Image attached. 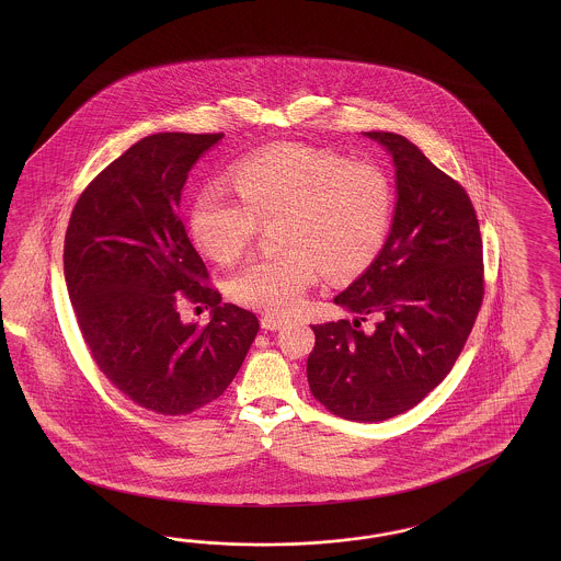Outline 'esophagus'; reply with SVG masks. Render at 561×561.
<instances>
[{
	"label": "esophagus",
	"instance_id": "obj_1",
	"mask_svg": "<svg viewBox=\"0 0 561 561\" xmlns=\"http://www.w3.org/2000/svg\"><path fill=\"white\" fill-rule=\"evenodd\" d=\"M284 324H286V321H282V319H277V317H263V319H261V327H263L265 331H279Z\"/></svg>",
	"mask_w": 561,
	"mask_h": 561
}]
</instances>
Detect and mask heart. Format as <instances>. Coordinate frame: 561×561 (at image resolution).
<instances>
[{
  "label": "heart",
  "mask_w": 561,
  "mask_h": 561,
  "mask_svg": "<svg viewBox=\"0 0 561 561\" xmlns=\"http://www.w3.org/2000/svg\"><path fill=\"white\" fill-rule=\"evenodd\" d=\"M237 195L205 187L191 209V234L207 255L232 263L263 221L282 220V253L247 263L230 282L240 305L275 317L296 312L319 270L347 277L380 255L394 211L391 179L368 160L305 144H279L238 164Z\"/></svg>",
  "instance_id": "1"
}]
</instances>
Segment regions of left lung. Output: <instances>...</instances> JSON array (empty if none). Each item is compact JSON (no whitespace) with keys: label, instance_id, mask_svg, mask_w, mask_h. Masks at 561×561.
Returning <instances> with one entry per match:
<instances>
[{"label":"left lung","instance_id":"left-lung-1","mask_svg":"<svg viewBox=\"0 0 561 561\" xmlns=\"http://www.w3.org/2000/svg\"><path fill=\"white\" fill-rule=\"evenodd\" d=\"M397 207L380 255L335 302L354 323L312 324L310 392L352 422H385L415 408L453 370L483 302V242L476 207L459 183L417 146L389 131ZM368 316L374 328L359 330Z\"/></svg>","mask_w":561,"mask_h":561}]
</instances>
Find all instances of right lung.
I'll return each mask as SVG.
<instances>
[{
    "label": "right lung",
    "mask_w": 561,
    "mask_h": 561,
    "mask_svg": "<svg viewBox=\"0 0 561 561\" xmlns=\"http://www.w3.org/2000/svg\"><path fill=\"white\" fill-rule=\"evenodd\" d=\"M221 137L139 139L82 191L66 232V284L90 356L115 389L162 415L216 401L259 331L251 310L220 305L179 218L188 170ZM181 301L211 307L213 321L183 324Z\"/></svg>",
    "instance_id": "add662e5"
}]
</instances>
